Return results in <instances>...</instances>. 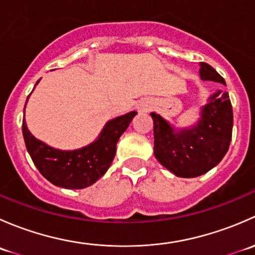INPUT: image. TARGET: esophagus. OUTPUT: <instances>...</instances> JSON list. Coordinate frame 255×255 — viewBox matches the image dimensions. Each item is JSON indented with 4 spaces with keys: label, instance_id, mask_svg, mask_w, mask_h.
<instances>
[{
    "label": "esophagus",
    "instance_id": "esophagus-1",
    "mask_svg": "<svg viewBox=\"0 0 255 255\" xmlns=\"http://www.w3.org/2000/svg\"><path fill=\"white\" fill-rule=\"evenodd\" d=\"M150 110H151V102L148 101V100H143V101H140L137 106V111L139 113L149 112Z\"/></svg>",
    "mask_w": 255,
    "mask_h": 255
}]
</instances>
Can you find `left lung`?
Segmentation results:
<instances>
[{
    "label": "left lung",
    "instance_id": "1",
    "mask_svg": "<svg viewBox=\"0 0 255 255\" xmlns=\"http://www.w3.org/2000/svg\"><path fill=\"white\" fill-rule=\"evenodd\" d=\"M200 78L220 82L225 79L206 63L200 64ZM154 155L159 163L179 177H196L206 174L223 159L232 139L233 111L228 92L221 90L211 95L201 107L194 126L176 128L155 112Z\"/></svg>",
    "mask_w": 255,
    "mask_h": 255
}]
</instances>
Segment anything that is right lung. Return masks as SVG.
<instances>
[{"label":"right lung","mask_w":255,"mask_h":255,"mask_svg":"<svg viewBox=\"0 0 255 255\" xmlns=\"http://www.w3.org/2000/svg\"><path fill=\"white\" fill-rule=\"evenodd\" d=\"M38 82L39 80L35 85ZM135 115L137 112L132 111L110 120L96 140L74 150L53 148L37 139L28 129L24 118L22 125L23 138L33 163L48 181L64 189H85L95 184L109 170L115 158L118 139Z\"/></svg>","instance_id":"obj_1"}]
</instances>
